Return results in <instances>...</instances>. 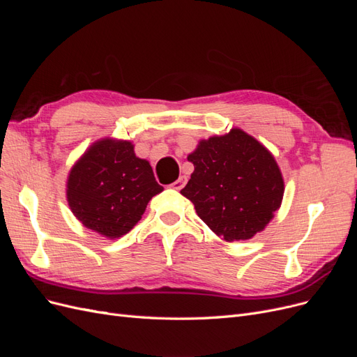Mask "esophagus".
<instances>
[{
  "instance_id": "1",
  "label": "esophagus",
  "mask_w": 357,
  "mask_h": 357,
  "mask_svg": "<svg viewBox=\"0 0 357 357\" xmlns=\"http://www.w3.org/2000/svg\"><path fill=\"white\" fill-rule=\"evenodd\" d=\"M188 183V177L186 176H180L174 183H172V188H174L176 190H181L183 188H185V185Z\"/></svg>"
}]
</instances>
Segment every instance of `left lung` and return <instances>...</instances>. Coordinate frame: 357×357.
Returning a JSON list of instances; mask_svg holds the SVG:
<instances>
[{"label":"left lung","mask_w":357,"mask_h":357,"mask_svg":"<svg viewBox=\"0 0 357 357\" xmlns=\"http://www.w3.org/2000/svg\"><path fill=\"white\" fill-rule=\"evenodd\" d=\"M188 160L195 169L180 193L225 241L250 240L282 205L284 181L274 156L238 128L201 139Z\"/></svg>","instance_id":"obj_1"}]
</instances>
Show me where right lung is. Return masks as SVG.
Listing matches in <instances>:
<instances>
[{
	"label": "right lung",
	"mask_w": 357,
	"mask_h": 357,
	"mask_svg": "<svg viewBox=\"0 0 357 357\" xmlns=\"http://www.w3.org/2000/svg\"><path fill=\"white\" fill-rule=\"evenodd\" d=\"M164 190L146 159L126 139L102 138L75 162L67 180V201L86 228L119 238L142 219L149 201Z\"/></svg>",
	"instance_id": "add662e5"
}]
</instances>
